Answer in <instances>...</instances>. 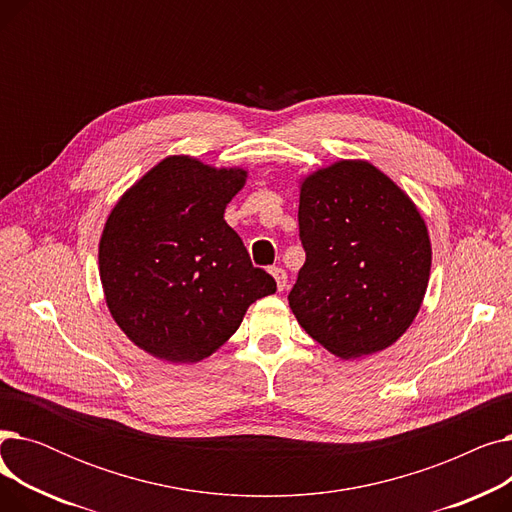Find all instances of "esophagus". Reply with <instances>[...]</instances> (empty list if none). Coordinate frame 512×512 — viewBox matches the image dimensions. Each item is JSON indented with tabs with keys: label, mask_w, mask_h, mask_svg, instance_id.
Segmentation results:
<instances>
[{
	"label": "esophagus",
	"mask_w": 512,
	"mask_h": 512,
	"mask_svg": "<svg viewBox=\"0 0 512 512\" xmlns=\"http://www.w3.org/2000/svg\"><path fill=\"white\" fill-rule=\"evenodd\" d=\"M272 276L276 278L278 290H284L286 284H288V274H286V270H282V267H272Z\"/></svg>",
	"instance_id": "obj_1"
}]
</instances>
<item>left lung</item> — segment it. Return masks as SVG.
I'll use <instances>...</instances> for the list:
<instances>
[{
    "mask_svg": "<svg viewBox=\"0 0 512 512\" xmlns=\"http://www.w3.org/2000/svg\"><path fill=\"white\" fill-rule=\"evenodd\" d=\"M305 265L288 294L305 332L340 359L384 351L423 303L432 245L421 213L369 161L342 159L301 184Z\"/></svg>",
    "mask_w": 512,
    "mask_h": 512,
    "instance_id": "8db88e82",
    "label": "left lung"
}]
</instances>
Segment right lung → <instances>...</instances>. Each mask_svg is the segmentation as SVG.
<instances>
[{
	"mask_svg": "<svg viewBox=\"0 0 512 512\" xmlns=\"http://www.w3.org/2000/svg\"><path fill=\"white\" fill-rule=\"evenodd\" d=\"M245 180L240 168L172 155L112 209L99 240L105 303L145 353L197 363L238 330L251 303L276 292L224 220Z\"/></svg>",
	"mask_w": 512,
	"mask_h": 512,
	"instance_id": "1",
	"label": "right lung"
}]
</instances>
